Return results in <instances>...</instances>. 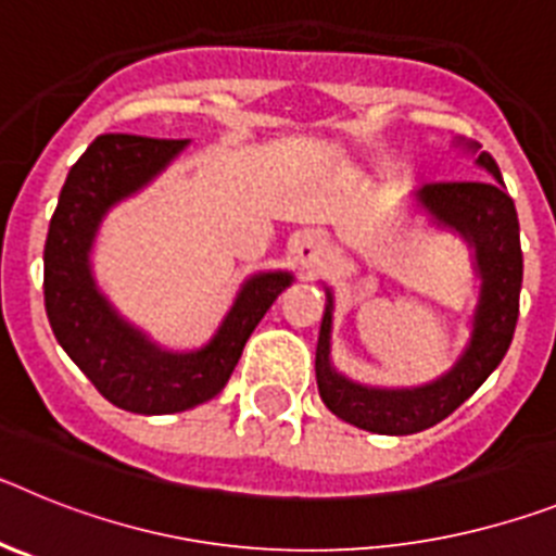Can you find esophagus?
Listing matches in <instances>:
<instances>
[{"mask_svg":"<svg viewBox=\"0 0 556 556\" xmlns=\"http://www.w3.org/2000/svg\"><path fill=\"white\" fill-rule=\"evenodd\" d=\"M294 262L303 269L306 278H314L328 264L331 253H328V242L320 233H301L292 244Z\"/></svg>","mask_w":556,"mask_h":556,"instance_id":"34e87169","label":"esophagus"}]
</instances>
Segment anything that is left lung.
I'll use <instances>...</instances> for the list:
<instances>
[{
	"instance_id": "1",
	"label": "left lung",
	"mask_w": 556,
	"mask_h": 556,
	"mask_svg": "<svg viewBox=\"0 0 556 556\" xmlns=\"http://www.w3.org/2000/svg\"><path fill=\"white\" fill-rule=\"evenodd\" d=\"M479 152V144H468ZM479 166L495 180H437L417 191L437 223L459 230L476 250V273L481 278L479 306L473 314V337L454 370L415 390H372L339 376L328 358L331 339V292L323 314L317 342V387L323 404L345 424L376 434H415L437 426L484 384L501 365L518 323L523 253L520 225L513 198L490 152H479Z\"/></svg>"
}]
</instances>
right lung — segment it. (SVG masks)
Wrapping results in <instances>:
<instances>
[{
  "mask_svg": "<svg viewBox=\"0 0 556 556\" xmlns=\"http://www.w3.org/2000/svg\"><path fill=\"white\" fill-rule=\"evenodd\" d=\"M184 147V139L132 132L97 136L68 169L43 248V306L55 339L102 397L136 415H172L223 392L253 328L292 283L289 273L253 275L217 337L194 353L155 348L97 292L88 269L97 225Z\"/></svg>",
  "mask_w": 556,
  "mask_h": 556,
  "instance_id": "obj_1",
  "label": "right lung"
}]
</instances>
